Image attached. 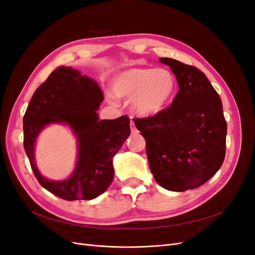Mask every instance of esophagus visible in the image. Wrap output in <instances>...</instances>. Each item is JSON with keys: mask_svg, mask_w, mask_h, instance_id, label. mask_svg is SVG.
Masks as SVG:
<instances>
[{"mask_svg": "<svg viewBox=\"0 0 255 255\" xmlns=\"http://www.w3.org/2000/svg\"><path fill=\"white\" fill-rule=\"evenodd\" d=\"M129 127H130V130H132V133H136V132H137V128H136L135 123H134L133 121H130Z\"/></svg>", "mask_w": 255, "mask_h": 255, "instance_id": "esophagus-1", "label": "esophagus"}]
</instances>
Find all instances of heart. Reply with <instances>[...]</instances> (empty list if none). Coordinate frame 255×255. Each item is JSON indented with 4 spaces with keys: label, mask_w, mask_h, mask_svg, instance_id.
Listing matches in <instances>:
<instances>
[{
    "label": "heart",
    "mask_w": 255,
    "mask_h": 255,
    "mask_svg": "<svg viewBox=\"0 0 255 255\" xmlns=\"http://www.w3.org/2000/svg\"><path fill=\"white\" fill-rule=\"evenodd\" d=\"M107 99L113 104L117 98L130 99V109L140 117H152L166 109L176 90L171 72L154 68H132L116 74Z\"/></svg>",
    "instance_id": "1"
}]
</instances>
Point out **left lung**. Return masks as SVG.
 Returning a JSON list of instances; mask_svg holds the SVG:
<instances>
[{
    "label": "left lung",
    "instance_id": "1",
    "mask_svg": "<svg viewBox=\"0 0 255 255\" xmlns=\"http://www.w3.org/2000/svg\"><path fill=\"white\" fill-rule=\"evenodd\" d=\"M159 61L170 67L180 90L168 109L134 122L145 139L154 179L181 192L201 186L219 170L227 122L221 99L201 70L173 58Z\"/></svg>",
    "mask_w": 255,
    "mask_h": 255
}]
</instances>
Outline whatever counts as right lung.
<instances>
[{"instance_id":"obj_1","label":"right lung","mask_w":255,"mask_h":255,"mask_svg":"<svg viewBox=\"0 0 255 255\" xmlns=\"http://www.w3.org/2000/svg\"><path fill=\"white\" fill-rule=\"evenodd\" d=\"M103 99L94 79L60 66L36 89L23 117V144L37 181L67 201L95 199L110 187L114 179L113 158L129 136L128 116L99 119L97 111ZM50 124L68 125L77 138L78 159L66 180H49L35 166V140Z\"/></svg>"}]
</instances>
